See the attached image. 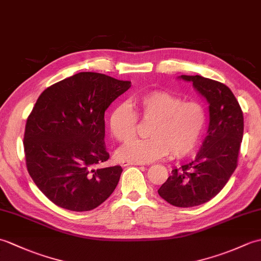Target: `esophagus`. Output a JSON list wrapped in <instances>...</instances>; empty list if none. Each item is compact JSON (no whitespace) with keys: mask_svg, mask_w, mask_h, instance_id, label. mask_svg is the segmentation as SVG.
<instances>
[{"mask_svg":"<svg viewBox=\"0 0 261 261\" xmlns=\"http://www.w3.org/2000/svg\"><path fill=\"white\" fill-rule=\"evenodd\" d=\"M130 165H134V166H142L145 164L142 163H135V162H122V166H124V167H126V166H130Z\"/></svg>","mask_w":261,"mask_h":261,"instance_id":"1","label":"esophagus"}]
</instances>
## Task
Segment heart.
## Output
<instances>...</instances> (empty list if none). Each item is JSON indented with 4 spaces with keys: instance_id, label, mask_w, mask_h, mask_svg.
Masks as SVG:
<instances>
[{
    "instance_id": "heart-1",
    "label": "heart",
    "mask_w": 261,
    "mask_h": 261,
    "mask_svg": "<svg viewBox=\"0 0 261 261\" xmlns=\"http://www.w3.org/2000/svg\"><path fill=\"white\" fill-rule=\"evenodd\" d=\"M135 103L143 120H153L148 139H135L119 149L123 162L150 163L166 157L190 154L201 140L206 125V111L197 101H182L167 91H151L137 96ZM111 135L127 142L137 132V115L127 103H120L108 118Z\"/></svg>"
}]
</instances>
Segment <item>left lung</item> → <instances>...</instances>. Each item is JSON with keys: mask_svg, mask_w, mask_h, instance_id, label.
Returning <instances> with one entry per match:
<instances>
[{"mask_svg": "<svg viewBox=\"0 0 261 261\" xmlns=\"http://www.w3.org/2000/svg\"><path fill=\"white\" fill-rule=\"evenodd\" d=\"M208 104L207 136L195 159L173 169L162 187L160 197L178 207L197 206L221 192L237 168L243 137V114L228 86L199 75H181Z\"/></svg>", "mask_w": 261, "mask_h": 261, "instance_id": "obj_1", "label": "left lung"}]
</instances>
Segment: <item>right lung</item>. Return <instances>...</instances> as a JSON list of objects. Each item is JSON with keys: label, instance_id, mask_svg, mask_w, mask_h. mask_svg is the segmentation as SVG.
Returning <instances> with one entry per match:
<instances>
[{"label": "right lung", "instance_id": "1", "mask_svg": "<svg viewBox=\"0 0 261 261\" xmlns=\"http://www.w3.org/2000/svg\"><path fill=\"white\" fill-rule=\"evenodd\" d=\"M131 82L83 71L46 88L27 120V168L58 206L84 212L101 205L118 185L121 166L98 167L105 147L104 113Z\"/></svg>", "mask_w": 261, "mask_h": 261}]
</instances>
